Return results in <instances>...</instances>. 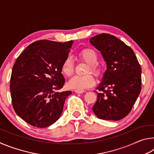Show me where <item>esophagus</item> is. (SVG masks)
<instances>
[{"mask_svg":"<svg viewBox=\"0 0 154 154\" xmlns=\"http://www.w3.org/2000/svg\"><path fill=\"white\" fill-rule=\"evenodd\" d=\"M75 92L77 94H82L83 92H85V91L84 90H75Z\"/></svg>","mask_w":154,"mask_h":154,"instance_id":"esophagus-1","label":"esophagus"}]
</instances>
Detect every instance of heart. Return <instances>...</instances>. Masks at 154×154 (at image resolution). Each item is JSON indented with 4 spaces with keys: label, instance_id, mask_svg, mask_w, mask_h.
I'll return each mask as SVG.
<instances>
[{
    "label": "heart",
    "instance_id": "heart-1",
    "mask_svg": "<svg viewBox=\"0 0 154 154\" xmlns=\"http://www.w3.org/2000/svg\"><path fill=\"white\" fill-rule=\"evenodd\" d=\"M79 56L83 61L88 64L87 72H91L96 77H99L102 73L101 68L98 64V56L96 52L92 49H83L79 51ZM62 72L64 75L70 77L74 72V62L71 56H68L64 60L62 64ZM95 83L94 78L91 74H87L82 76L76 75L71 78L68 83L69 88L75 90H83L92 87Z\"/></svg>",
    "mask_w": 154,
    "mask_h": 154
}]
</instances>
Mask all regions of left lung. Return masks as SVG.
<instances>
[{"instance_id": "8db88e82", "label": "left lung", "mask_w": 154, "mask_h": 154, "mask_svg": "<svg viewBox=\"0 0 154 154\" xmlns=\"http://www.w3.org/2000/svg\"><path fill=\"white\" fill-rule=\"evenodd\" d=\"M90 42L106 63L92 110L99 119L119 120L132 110L141 90V67L132 48L115 36L103 33Z\"/></svg>"}]
</instances>
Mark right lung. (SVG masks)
Returning <instances> with one entry per match:
<instances>
[{
	"label": "right lung",
	"instance_id": "add662e5",
	"mask_svg": "<svg viewBox=\"0 0 154 154\" xmlns=\"http://www.w3.org/2000/svg\"><path fill=\"white\" fill-rule=\"evenodd\" d=\"M73 41H35L17 58L12 69V105L21 118L33 126L45 128L58 120L71 91L58 92L65 79L62 64Z\"/></svg>",
	"mask_w": 154,
	"mask_h": 154
}]
</instances>
